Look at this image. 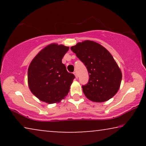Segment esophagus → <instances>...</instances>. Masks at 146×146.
Instances as JSON below:
<instances>
[{
	"label": "esophagus",
	"mask_w": 146,
	"mask_h": 146,
	"mask_svg": "<svg viewBox=\"0 0 146 146\" xmlns=\"http://www.w3.org/2000/svg\"><path fill=\"white\" fill-rule=\"evenodd\" d=\"M74 74L76 78H78V74H77L76 72H74Z\"/></svg>",
	"instance_id": "34e87169"
}]
</instances>
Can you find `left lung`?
Instances as JSON below:
<instances>
[{
    "instance_id": "8db88e82",
    "label": "left lung",
    "mask_w": 146,
    "mask_h": 146,
    "mask_svg": "<svg viewBox=\"0 0 146 146\" xmlns=\"http://www.w3.org/2000/svg\"><path fill=\"white\" fill-rule=\"evenodd\" d=\"M70 49L88 72V83L82 86L86 97L94 102H104L115 96L120 87L122 74L109 51L91 40L77 43Z\"/></svg>"
}]
</instances>
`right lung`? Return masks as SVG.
I'll return each instance as SVG.
<instances>
[{"label":"right lung","instance_id":"1","mask_svg":"<svg viewBox=\"0 0 146 146\" xmlns=\"http://www.w3.org/2000/svg\"><path fill=\"white\" fill-rule=\"evenodd\" d=\"M69 47L52 43L34 58L28 69V84L37 98L47 104L58 103L68 94L73 74L68 72L62 59Z\"/></svg>","mask_w":146,"mask_h":146}]
</instances>
